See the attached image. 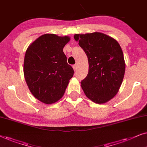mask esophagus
Wrapping results in <instances>:
<instances>
[{
    "mask_svg": "<svg viewBox=\"0 0 147 147\" xmlns=\"http://www.w3.org/2000/svg\"><path fill=\"white\" fill-rule=\"evenodd\" d=\"M72 67H73V69H74V70H75V71H76V70H77V68H78L77 64H74V65L72 66Z\"/></svg>",
    "mask_w": 147,
    "mask_h": 147,
    "instance_id": "obj_1",
    "label": "esophagus"
}]
</instances>
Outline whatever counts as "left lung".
Returning <instances> with one entry per match:
<instances>
[{"mask_svg": "<svg viewBox=\"0 0 147 147\" xmlns=\"http://www.w3.org/2000/svg\"><path fill=\"white\" fill-rule=\"evenodd\" d=\"M89 62V72L81 87L88 98L104 103L118 93L124 79L125 62L120 44L116 40L99 32L75 34Z\"/></svg>", "mask_w": 147, "mask_h": 147, "instance_id": "left-lung-1", "label": "left lung"}]
</instances>
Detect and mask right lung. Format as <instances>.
I'll return each mask as SVG.
<instances>
[{
	"label": "right lung",
	"mask_w": 147,
	"mask_h": 147,
	"mask_svg": "<svg viewBox=\"0 0 147 147\" xmlns=\"http://www.w3.org/2000/svg\"><path fill=\"white\" fill-rule=\"evenodd\" d=\"M68 36L44 34L27 49L24 59V75L33 95L46 104H51L63 96L74 70L66 62L63 48L69 42Z\"/></svg>",
	"instance_id": "obj_1"
}]
</instances>
